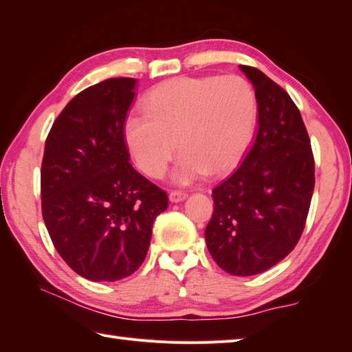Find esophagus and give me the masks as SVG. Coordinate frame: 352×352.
Segmentation results:
<instances>
[{"instance_id":"obj_1","label":"esophagus","mask_w":352,"mask_h":352,"mask_svg":"<svg viewBox=\"0 0 352 352\" xmlns=\"http://www.w3.org/2000/svg\"><path fill=\"white\" fill-rule=\"evenodd\" d=\"M186 197H188V194L182 192V191H171V192L168 194V199H170L171 203H179V201L185 200Z\"/></svg>"}]
</instances>
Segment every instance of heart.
<instances>
[{"label":"heart","instance_id":"1","mask_svg":"<svg viewBox=\"0 0 352 352\" xmlns=\"http://www.w3.org/2000/svg\"><path fill=\"white\" fill-rule=\"evenodd\" d=\"M144 111L124 120L129 152L144 175L158 179L179 147V185L235 168L253 143L259 114L254 89L239 75L175 78L147 95Z\"/></svg>","mask_w":352,"mask_h":352}]
</instances>
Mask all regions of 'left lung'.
Segmentation results:
<instances>
[{
  "label": "left lung",
  "instance_id": "left-lung-1",
  "mask_svg": "<svg viewBox=\"0 0 352 352\" xmlns=\"http://www.w3.org/2000/svg\"><path fill=\"white\" fill-rule=\"evenodd\" d=\"M239 69L254 87L259 126L241 167L212 190L205 239L218 267L244 277L270 270L295 248L315 188V160L291 96L259 69Z\"/></svg>",
  "mask_w": 352,
  "mask_h": 352
}]
</instances>
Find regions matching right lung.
Here are the masks:
<instances>
[{
  "mask_svg": "<svg viewBox=\"0 0 352 352\" xmlns=\"http://www.w3.org/2000/svg\"><path fill=\"white\" fill-rule=\"evenodd\" d=\"M134 78L82 90L60 113L45 142L42 214L52 244L76 274L116 282L135 272L151 245L166 191L129 162L124 119Z\"/></svg>",
  "mask_w": 352,
  "mask_h": 352,
  "instance_id": "add662e5",
  "label": "right lung"
}]
</instances>
